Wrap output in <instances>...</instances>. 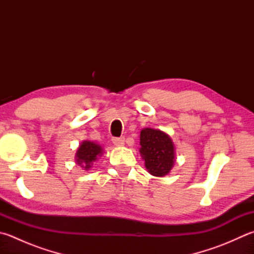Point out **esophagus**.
I'll list each match as a JSON object with an SVG mask.
<instances>
[{
	"mask_svg": "<svg viewBox=\"0 0 254 254\" xmlns=\"http://www.w3.org/2000/svg\"><path fill=\"white\" fill-rule=\"evenodd\" d=\"M113 143L115 146H124L125 145V138H113Z\"/></svg>",
	"mask_w": 254,
	"mask_h": 254,
	"instance_id": "34e87169",
	"label": "esophagus"
}]
</instances>
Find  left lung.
<instances>
[{"mask_svg":"<svg viewBox=\"0 0 254 254\" xmlns=\"http://www.w3.org/2000/svg\"><path fill=\"white\" fill-rule=\"evenodd\" d=\"M140 155L150 175H168L176 161L175 145L169 135L154 128H143L140 131Z\"/></svg>","mask_w":254,"mask_h":254,"instance_id":"1","label":"left lung"}]
</instances>
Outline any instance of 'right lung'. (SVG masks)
Instances as JSON below:
<instances>
[{
    "instance_id": "obj_1",
    "label": "right lung",
    "mask_w": 254,
    "mask_h": 254,
    "mask_svg": "<svg viewBox=\"0 0 254 254\" xmlns=\"http://www.w3.org/2000/svg\"><path fill=\"white\" fill-rule=\"evenodd\" d=\"M103 155V148L98 143L89 140H84L80 143L77 151H76V164L79 165L84 170L92 168L93 162Z\"/></svg>"
}]
</instances>
